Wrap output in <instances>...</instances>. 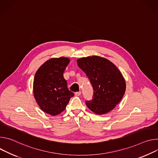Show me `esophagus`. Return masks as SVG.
I'll list each match as a JSON object with an SVG mask.
<instances>
[{"label":"esophagus","instance_id":"34e87169","mask_svg":"<svg viewBox=\"0 0 158 158\" xmlns=\"http://www.w3.org/2000/svg\"><path fill=\"white\" fill-rule=\"evenodd\" d=\"M81 91H79V92H75V95H77V96H79V95H81Z\"/></svg>","mask_w":158,"mask_h":158}]
</instances>
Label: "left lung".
<instances>
[{"label": "left lung", "instance_id": "8db88e82", "mask_svg": "<svg viewBox=\"0 0 158 158\" xmlns=\"http://www.w3.org/2000/svg\"><path fill=\"white\" fill-rule=\"evenodd\" d=\"M77 63L94 89L93 98L86 101V106L98 115L112 110L126 91L125 80L119 69L109 60L97 56L78 59Z\"/></svg>", "mask_w": 158, "mask_h": 158}]
</instances>
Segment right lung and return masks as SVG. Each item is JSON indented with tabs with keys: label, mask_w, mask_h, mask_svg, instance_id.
<instances>
[{
	"label": "right lung",
	"mask_w": 158,
	"mask_h": 158,
	"mask_svg": "<svg viewBox=\"0 0 158 158\" xmlns=\"http://www.w3.org/2000/svg\"><path fill=\"white\" fill-rule=\"evenodd\" d=\"M69 63L67 58H52L43 63L34 76V98L41 109L56 115L66 108L74 94L69 90L63 73Z\"/></svg>",
	"instance_id": "right-lung-1"
}]
</instances>
